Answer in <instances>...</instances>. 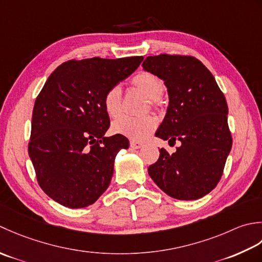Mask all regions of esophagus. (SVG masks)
Instances as JSON below:
<instances>
[{"label":"esophagus","mask_w":262,"mask_h":262,"mask_svg":"<svg viewBox=\"0 0 262 262\" xmlns=\"http://www.w3.org/2000/svg\"><path fill=\"white\" fill-rule=\"evenodd\" d=\"M142 145H143L142 142L135 141V140L130 141V146H131V148H133V149H139V148H141V147H142Z\"/></svg>","instance_id":"1"}]
</instances>
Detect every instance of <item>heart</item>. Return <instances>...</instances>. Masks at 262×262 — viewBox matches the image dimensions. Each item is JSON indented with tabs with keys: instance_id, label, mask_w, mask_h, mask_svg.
<instances>
[{
	"instance_id": "obj_1",
	"label": "heart",
	"mask_w": 262,
	"mask_h": 262,
	"mask_svg": "<svg viewBox=\"0 0 262 262\" xmlns=\"http://www.w3.org/2000/svg\"><path fill=\"white\" fill-rule=\"evenodd\" d=\"M131 83L139 92L147 96L154 107H158L165 90L162 79L150 72H140L132 78ZM121 103L122 93L119 86H113L106 90L103 97V106L110 117H117L121 114ZM157 124L158 121L152 115L143 117L122 116L113 122L112 131L132 140H143L155 131Z\"/></svg>"
}]
</instances>
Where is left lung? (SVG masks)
Listing matches in <instances>:
<instances>
[{"instance_id":"8db88e82","label":"left lung","mask_w":262,"mask_h":262,"mask_svg":"<svg viewBox=\"0 0 262 262\" xmlns=\"http://www.w3.org/2000/svg\"><path fill=\"white\" fill-rule=\"evenodd\" d=\"M142 68L163 80L169 98L155 136L168 143L181 142L172 155L162 148L148 173L172 198H202L220 182L232 148L225 96L211 72L193 56H148Z\"/></svg>"}]
</instances>
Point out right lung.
Here are the masks:
<instances>
[{
    "instance_id": "obj_1",
    "label": "right lung",
    "mask_w": 262,
    "mask_h": 262,
    "mask_svg": "<svg viewBox=\"0 0 262 262\" xmlns=\"http://www.w3.org/2000/svg\"><path fill=\"white\" fill-rule=\"evenodd\" d=\"M142 56L93 57L62 63L37 96L28 152L45 193L68 208L93 205L111 183L114 162L129 140L105 137L106 90L135 72Z\"/></svg>"
}]
</instances>
